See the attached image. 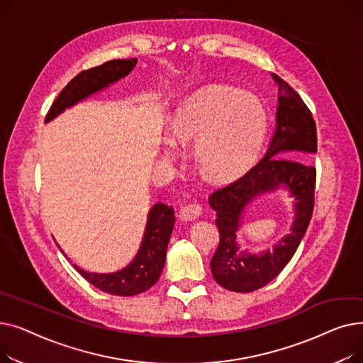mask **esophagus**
<instances>
[{
    "mask_svg": "<svg viewBox=\"0 0 363 363\" xmlns=\"http://www.w3.org/2000/svg\"><path fill=\"white\" fill-rule=\"evenodd\" d=\"M203 212V207L199 203H188L181 207L179 218L182 220H196Z\"/></svg>",
    "mask_w": 363,
    "mask_h": 363,
    "instance_id": "obj_1",
    "label": "esophagus"
}]
</instances>
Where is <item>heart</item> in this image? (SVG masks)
<instances>
[{"instance_id": "heart-1", "label": "heart", "mask_w": 363, "mask_h": 363, "mask_svg": "<svg viewBox=\"0 0 363 363\" xmlns=\"http://www.w3.org/2000/svg\"><path fill=\"white\" fill-rule=\"evenodd\" d=\"M175 137L196 143V162L206 175L225 179L238 175L256 159L266 132V110L252 94L222 85L206 86L178 110ZM170 140L166 155L175 156Z\"/></svg>"}]
</instances>
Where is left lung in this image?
I'll return each mask as SVG.
<instances>
[{
  "instance_id": "1",
  "label": "left lung",
  "mask_w": 363,
  "mask_h": 363,
  "mask_svg": "<svg viewBox=\"0 0 363 363\" xmlns=\"http://www.w3.org/2000/svg\"><path fill=\"white\" fill-rule=\"evenodd\" d=\"M279 85L277 129L269 150L249 172L208 197L216 212L219 245L211 260L213 278L223 289L250 293L264 287L285 268L306 234L315 206L316 169L306 159L316 152L318 138L312 111L300 95L274 74ZM292 159L290 160L289 157ZM285 184L296 197V219L292 234L276 246L274 252L256 257L240 252L235 238L245 206L256 195Z\"/></svg>"
}]
</instances>
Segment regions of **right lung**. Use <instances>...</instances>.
I'll list each match as a JSON object with an SVG mask.
<instances>
[{
  "instance_id": "1",
  "label": "right lung",
  "mask_w": 363,
  "mask_h": 363,
  "mask_svg": "<svg viewBox=\"0 0 363 363\" xmlns=\"http://www.w3.org/2000/svg\"><path fill=\"white\" fill-rule=\"evenodd\" d=\"M135 65L137 59L110 60L100 66L82 70L57 95L47 113L45 122L54 119L66 107L84 100L92 92H97L123 78ZM174 213L175 211L172 206L163 203L152 206L148 213L141 249L137 257L125 269L114 274H91L73 264L74 269L94 287L113 296H135L148 290L159 281L164 266L167 242L175 225Z\"/></svg>"
}]
</instances>
